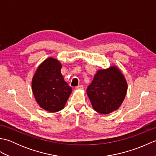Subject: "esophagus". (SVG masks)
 Segmentation results:
<instances>
[{
  "label": "esophagus",
  "mask_w": 156,
  "mask_h": 156,
  "mask_svg": "<svg viewBox=\"0 0 156 156\" xmlns=\"http://www.w3.org/2000/svg\"><path fill=\"white\" fill-rule=\"evenodd\" d=\"M84 88V87H83V85H80V86H78L77 87H76V89H77V90H82V89Z\"/></svg>",
  "instance_id": "esophagus-1"
}]
</instances>
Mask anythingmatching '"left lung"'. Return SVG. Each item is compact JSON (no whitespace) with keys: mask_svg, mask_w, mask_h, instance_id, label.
Returning a JSON list of instances; mask_svg holds the SVG:
<instances>
[{"mask_svg":"<svg viewBox=\"0 0 156 156\" xmlns=\"http://www.w3.org/2000/svg\"><path fill=\"white\" fill-rule=\"evenodd\" d=\"M124 75L115 65L98 69L87 90L95 111L102 115L114 112L121 107L127 91Z\"/></svg>","mask_w":156,"mask_h":156,"instance_id":"left-lung-1","label":"left lung"}]
</instances>
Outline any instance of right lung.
Instances as JSON below:
<instances>
[{
    "instance_id": "1",
    "label": "right lung",
    "mask_w": 156,
    "mask_h": 156,
    "mask_svg": "<svg viewBox=\"0 0 156 156\" xmlns=\"http://www.w3.org/2000/svg\"><path fill=\"white\" fill-rule=\"evenodd\" d=\"M62 64L52 57L41 63L33 76V94L39 107L50 112L64 108L72 88L61 73Z\"/></svg>"
}]
</instances>
